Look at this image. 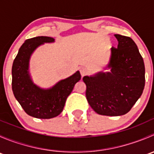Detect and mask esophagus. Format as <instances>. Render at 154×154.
Masks as SVG:
<instances>
[{"label":"esophagus","instance_id":"obj_1","mask_svg":"<svg viewBox=\"0 0 154 154\" xmlns=\"http://www.w3.org/2000/svg\"><path fill=\"white\" fill-rule=\"evenodd\" d=\"M80 74H81L82 77L85 76L87 73H88V70H87V68H80Z\"/></svg>","mask_w":154,"mask_h":154}]
</instances>
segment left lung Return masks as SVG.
Returning a JSON list of instances; mask_svg holds the SVG:
<instances>
[{
  "mask_svg": "<svg viewBox=\"0 0 154 154\" xmlns=\"http://www.w3.org/2000/svg\"><path fill=\"white\" fill-rule=\"evenodd\" d=\"M117 48L110 49L108 71L85 76L88 104L102 116H119L128 112L144 88L145 69L137 45L130 37L115 34Z\"/></svg>",
  "mask_w": 154,
  "mask_h": 154,
  "instance_id": "obj_1",
  "label": "left lung"
}]
</instances>
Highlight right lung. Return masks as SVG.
<instances>
[{
    "label": "right lung",
    "mask_w": 154,
    "mask_h": 154,
    "mask_svg": "<svg viewBox=\"0 0 154 154\" xmlns=\"http://www.w3.org/2000/svg\"><path fill=\"white\" fill-rule=\"evenodd\" d=\"M55 39L37 36L27 39L21 45L12 68V88L14 96L29 116L36 119H49L63 112L68 96L74 85L81 79L77 71L70 77L60 80L51 88H43L33 83L29 74V60L32 53L45 43Z\"/></svg>",
    "instance_id": "right-lung-1"
}]
</instances>
